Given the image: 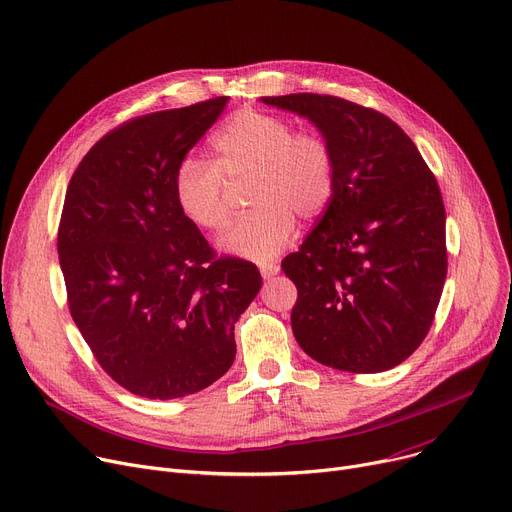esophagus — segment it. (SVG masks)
Wrapping results in <instances>:
<instances>
[{"label":"esophagus","mask_w":512,"mask_h":512,"mask_svg":"<svg viewBox=\"0 0 512 512\" xmlns=\"http://www.w3.org/2000/svg\"><path fill=\"white\" fill-rule=\"evenodd\" d=\"M259 271H261L263 280H271V278L280 274V265L278 263H261Z\"/></svg>","instance_id":"esophagus-1"}]
</instances>
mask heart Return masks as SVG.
<instances>
[{"instance_id":"1","label":"heart","mask_w":512,"mask_h":512,"mask_svg":"<svg viewBox=\"0 0 512 512\" xmlns=\"http://www.w3.org/2000/svg\"><path fill=\"white\" fill-rule=\"evenodd\" d=\"M218 164L185 154L173 177L181 214L201 230L218 232L228 222L226 180L253 177L249 203L255 208L238 218L220 238L222 251L267 261L294 234V216L317 218L333 195L335 162L329 144L317 133H294L276 115L238 111L216 135Z\"/></svg>"}]
</instances>
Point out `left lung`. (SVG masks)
<instances>
[{"label": "left lung", "mask_w": 512, "mask_h": 512, "mask_svg": "<svg viewBox=\"0 0 512 512\" xmlns=\"http://www.w3.org/2000/svg\"><path fill=\"white\" fill-rule=\"evenodd\" d=\"M329 144L335 187L300 249L292 331L313 360L383 372L424 342L447 278L445 203L410 135L379 111L327 94L263 96Z\"/></svg>", "instance_id": "8db88e82"}]
</instances>
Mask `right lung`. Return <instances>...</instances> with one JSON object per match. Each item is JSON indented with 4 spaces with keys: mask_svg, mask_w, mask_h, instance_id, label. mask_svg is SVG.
Returning a JSON list of instances; mask_svg holds the SVG:
<instances>
[{
    "mask_svg": "<svg viewBox=\"0 0 512 512\" xmlns=\"http://www.w3.org/2000/svg\"><path fill=\"white\" fill-rule=\"evenodd\" d=\"M228 96L131 119L98 140L67 185L57 253L70 313L98 364L127 391L177 399L236 356L234 323L259 269L220 257L179 210V160Z\"/></svg>",
    "mask_w": 512,
    "mask_h": 512,
    "instance_id": "1",
    "label": "right lung"
}]
</instances>
